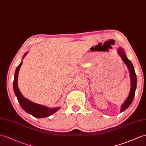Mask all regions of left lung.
Returning a JSON list of instances; mask_svg holds the SVG:
<instances>
[{
	"label": "left lung",
	"instance_id": "left-lung-1",
	"mask_svg": "<svg viewBox=\"0 0 146 146\" xmlns=\"http://www.w3.org/2000/svg\"><path fill=\"white\" fill-rule=\"evenodd\" d=\"M118 55L121 58L122 61L126 65L127 69L129 70V76H130V79H131V88L129 91V94L127 96V98L124 104L122 105L120 109V112H123L124 111L129 107V105L132 103L133 98L135 95V92L136 89V85H137V77L136 75V72L134 69V67L132 62L129 59H127V56L126 55V53L124 51V49L123 48H119L118 49Z\"/></svg>",
	"mask_w": 146,
	"mask_h": 146
}]
</instances>
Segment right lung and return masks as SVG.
Returning <instances> with one entry per match:
<instances>
[{"label":"right lung","mask_w":146,"mask_h":146,"mask_svg":"<svg viewBox=\"0 0 146 146\" xmlns=\"http://www.w3.org/2000/svg\"><path fill=\"white\" fill-rule=\"evenodd\" d=\"M28 54V52L25 53L23 55L22 59L26 56ZM23 62H20V64L18 66L15 70V76H14L13 80V90L17 98V100L19 101L20 105L22 106V108L28 114H30L33 116L35 118H42L48 117L54 114L56 111H58L60 109V107L56 108H49L48 106L44 105H42L40 104H37L35 103L31 102L27 98H25L23 95L21 93L19 87H18V74L20 67L22 66Z\"/></svg>","instance_id":"add662e5"}]
</instances>
